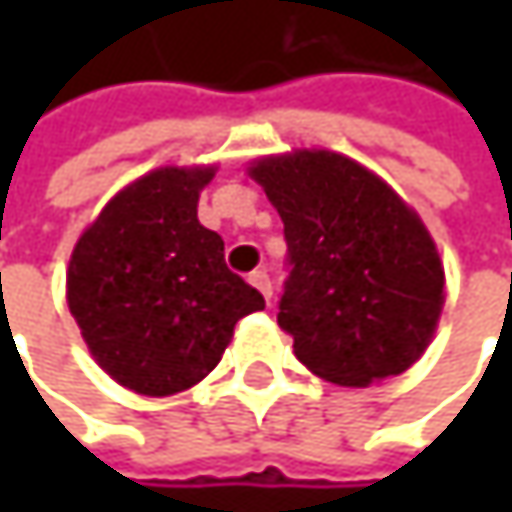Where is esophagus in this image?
I'll list each match as a JSON object with an SVG mask.
<instances>
[{"instance_id":"esophagus-1","label":"esophagus","mask_w":512,"mask_h":512,"mask_svg":"<svg viewBox=\"0 0 512 512\" xmlns=\"http://www.w3.org/2000/svg\"><path fill=\"white\" fill-rule=\"evenodd\" d=\"M249 281H252V287H257L260 293H263V299L269 302V296H272V281H269V275L263 272V269H257L249 275Z\"/></svg>"}]
</instances>
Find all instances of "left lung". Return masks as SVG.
Segmentation results:
<instances>
[{
	"mask_svg": "<svg viewBox=\"0 0 512 512\" xmlns=\"http://www.w3.org/2000/svg\"><path fill=\"white\" fill-rule=\"evenodd\" d=\"M249 174L284 222L290 275L278 326L296 358L353 388L412 367L445 305V266L418 213L332 151L263 156Z\"/></svg>",
	"mask_w": 512,
	"mask_h": 512,
	"instance_id": "left-lung-1",
	"label": "left lung"
}]
</instances>
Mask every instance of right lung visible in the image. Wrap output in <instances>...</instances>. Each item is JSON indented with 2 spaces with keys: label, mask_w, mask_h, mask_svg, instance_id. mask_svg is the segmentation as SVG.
Here are the masks:
<instances>
[{
  "label": "right lung",
  "mask_w": 512,
  "mask_h": 512,
  "mask_svg": "<svg viewBox=\"0 0 512 512\" xmlns=\"http://www.w3.org/2000/svg\"><path fill=\"white\" fill-rule=\"evenodd\" d=\"M216 168H156L121 189L79 237L67 305L94 361L124 388L168 397L201 382L263 296L198 222Z\"/></svg>",
  "instance_id": "obj_1"
}]
</instances>
